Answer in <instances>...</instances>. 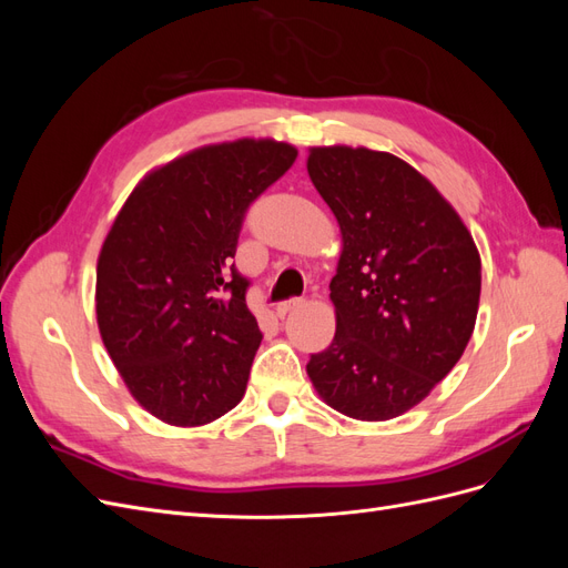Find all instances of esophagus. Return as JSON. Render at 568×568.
Instances as JSON below:
<instances>
[{"mask_svg":"<svg viewBox=\"0 0 568 568\" xmlns=\"http://www.w3.org/2000/svg\"><path fill=\"white\" fill-rule=\"evenodd\" d=\"M303 303H305L303 298H288V301H282V303L277 305V317L288 315L291 311H296V307H301Z\"/></svg>","mask_w":568,"mask_h":568,"instance_id":"esophagus-1","label":"esophagus"}]
</instances>
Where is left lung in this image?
I'll use <instances>...</instances> for the list:
<instances>
[{
	"label": "left lung",
	"instance_id": "8db88e82",
	"mask_svg": "<svg viewBox=\"0 0 568 568\" xmlns=\"http://www.w3.org/2000/svg\"><path fill=\"white\" fill-rule=\"evenodd\" d=\"M320 196L341 227L332 280L336 334L311 355L320 398L363 422H386L422 403L471 338L480 255L438 189L386 151L313 146Z\"/></svg>",
	"mask_w": 568,
	"mask_h": 568
}]
</instances>
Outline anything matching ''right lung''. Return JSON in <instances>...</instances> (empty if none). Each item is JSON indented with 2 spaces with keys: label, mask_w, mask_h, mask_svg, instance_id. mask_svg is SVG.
Listing matches in <instances>:
<instances>
[{
  "label": "right lung",
  "mask_w": 568,
  "mask_h": 568,
  "mask_svg": "<svg viewBox=\"0 0 568 568\" xmlns=\"http://www.w3.org/2000/svg\"><path fill=\"white\" fill-rule=\"evenodd\" d=\"M298 156L274 140L201 146L151 173L120 209L97 263V324L132 398L203 426L244 398L263 334L236 272L248 205Z\"/></svg>",
  "instance_id": "obj_1"
}]
</instances>
